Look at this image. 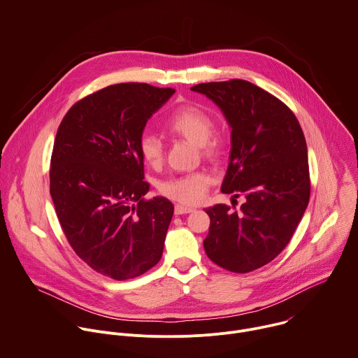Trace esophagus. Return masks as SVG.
<instances>
[{"instance_id":"obj_1","label":"esophagus","mask_w":358,"mask_h":358,"mask_svg":"<svg viewBox=\"0 0 358 358\" xmlns=\"http://www.w3.org/2000/svg\"><path fill=\"white\" fill-rule=\"evenodd\" d=\"M193 211H194V208L187 207V206H182V204H176V206H175V214H176V215L189 214V213H193Z\"/></svg>"}]
</instances>
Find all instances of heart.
I'll use <instances>...</instances> for the list:
<instances>
[{"label": "heart", "instance_id": "heart-1", "mask_svg": "<svg viewBox=\"0 0 358 358\" xmlns=\"http://www.w3.org/2000/svg\"><path fill=\"white\" fill-rule=\"evenodd\" d=\"M215 129L214 119L196 105L179 106L166 120V130L178 137L199 145L207 158H217L221 152V143L213 137ZM138 152L150 166H158L164 158V145L152 133H144L138 140ZM211 183L210 173L204 171L173 176L159 185V190L166 197L185 204L200 203Z\"/></svg>", "mask_w": 358, "mask_h": 358}]
</instances>
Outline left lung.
<instances>
[{
	"label": "left lung",
	"instance_id": "8db88e82",
	"mask_svg": "<svg viewBox=\"0 0 358 358\" xmlns=\"http://www.w3.org/2000/svg\"><path fill=\"white\" fill-rule=\"evenodd\" d=\"M222 112L231 127L229 164L221 192L239 196L206 208L207 256L234 273L271 262L288 245L309 201L308 151L295 115L275 96L243 80L192 87ZM236 201V200H235Z\"/></svg>",
	"mask_w": 358,
	"mask_h": 358
}]
</instances>
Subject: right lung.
<instances>
[{
    "instance_id": "1",
    "label": "right lung",
    "mask_w": 358,
    "mask_h": 358,
    "mask_svg": "<svg viewBox=\"0 0 358 358\" xmlns=\"http://www.w3.org/2000/svg\"><path fill=\"white\" fill-rule=\"evenodd\" d=\"M175 94L148 84H116L77 102L55 140L50 194L74 252L95 271L134 278L154 267L173 215L161 196L144 199L138 140Z\"/></svg>"
}]
</instances>
